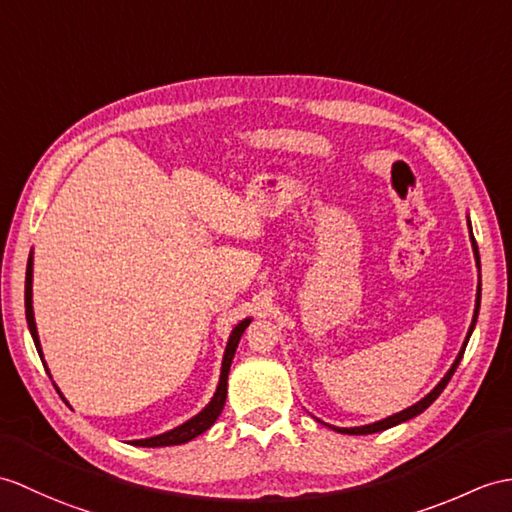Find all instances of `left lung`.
<instances>
[{
	"mask_svg": "<svg viewBox=\"0 0 512 512\" xmlns=\"http://www.w3.org/2000/svg\"><path fill=\"white\" fill-rule=\"evenodd\" d=\"M469 233H471V222H469ZM471 246H473L475 264H478V270H480V253H478V244H475V237H473V233H471ZM480 294H482V283H478V294H475L473 320H471V327H469V331H467V338H465V342H462V349H460V353H458V358L454 360V364H451V368H449V371L445 373V377L441 379V382H438V384L434 386V390H432V392H427V395H425L421 401L414 403V406H410V408H406V410H401V412H397V414H392V417H388V419L375 421V423H371V425H360V427H334V425H329V427H334V430H336V432H340V434H355V436H360V434H375V432H384V430H388V427H395V425H399V423H403V421H410V419L417 417V414H421L423 410L430 408L432 403L436 401V397L441 395V392L445 390V386L449 384L451 375L456 373V368H458V364H460V360H462V353H465V349H467V342H469V338H471V331H473L475 323H478Z\"/></svg>",
	"mask_w": 512,
	"mask_h": 512,
	"instance_id": "left-lung-1",
	"label": "left lung"
}]
</instances>
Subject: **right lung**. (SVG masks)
<instances>
[{
    "mask_svg": "<svg viewBox=\"0 0 512 512\" xmlns=\"http://www.w3.org/2000/svg\"><path fill=\"white\" fill-rule=\"evenodd\" d=\"M26 320H28V327H30V334L34 340V347H37L41 360H43V351H41V340L37 334V323H34V312H32V253L28 257V268H26ZM251 323V318H244L242 323H237L231 331L229 342H227V349H224V358H222V368H220V382L216 388V395L211 397V401L207 403L205 408H202L196 417H192L189 421H185L183 425L174 427L170 432H163L159 436H150V438H141V441H130V445L135 447H170V445H183L187 441H192V438L200 436L202 432H207L209 427L216 423V419L220 417V412L224 408V401H227V379H229V371H231V362H233V355L237 349V342H240L244 329ZM45 364V360H43ZM50 373V371H47ZM58 390V388H56ZM61 392V390H58Z\"/></svg>",
    "mask_w": 512,
    "mask_h": 512,
    "instance_id": "right-lung-1",
    "label": "right lung"
}]
</instances>
